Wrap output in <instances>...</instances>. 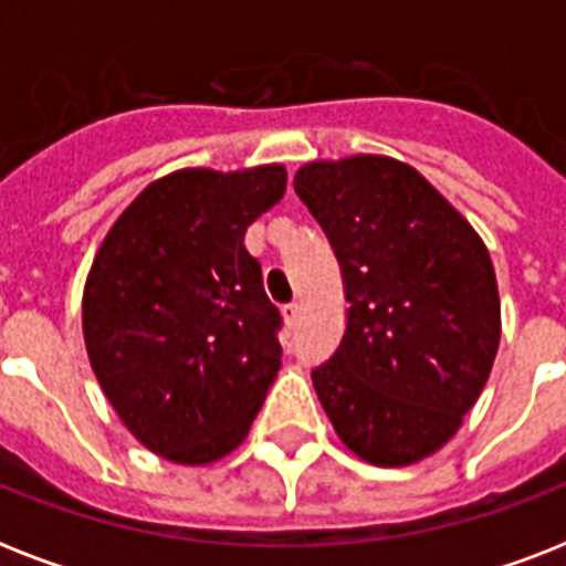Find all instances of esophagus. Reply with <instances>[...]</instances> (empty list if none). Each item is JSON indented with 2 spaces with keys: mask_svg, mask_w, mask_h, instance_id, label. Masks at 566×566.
Wrapping results in <instances>:
<instances>
[{
  "mask_svg": "<svg viewBox=\"0 0 566 566\" xmlns=\"http://www.w3.org/2000/svg\"><path fill=\"white\" fill-rule=\"evenodd\" d=\"M282 317H284V323H287V326H296V319H300V305H296V302H291V305H284L282 308Z\"/></svg>",
  "mask_w": 566,
  "mask_h": 566,
  "instance_id": "obj_1",
  "label": "esophagus"
}]
</instances>
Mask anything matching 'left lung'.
<instances>
[{"instance_id": "1", "label": "left lung", "mask_w": 566, "mask_h": 566, "mask_svg": "<svg viewBox=\"0 0 566 566\" xmlns=\"http://www.w3.org/2000/svg\"><path fill=\"white\" fill-rule=\"evenodd\" d=\"M293 188L344 273L346 332L311 378L355 455L405 467L458 431L500 349L482 238L420 172L385 155L305 164Z\"/></svg>"}]
</instances>
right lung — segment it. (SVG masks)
Listing matches in <instances>:
<instances>
[{"mask_svg":"<svg viewBox=\"0 0 566 566\" xmlns=\"http://www.w3.org/2000/svg\"><path fill=\"white\" fill-rule=\"evenodd\" d=\"M284 188L279 164L172 172L119 213L93 258L82 302L91 367L155 455L211 464L264 405L282 367V314L243 234Z\"/></svg>","mask_w":566,"mask_h":566,"instance_id":"1","label":"right lung"}]
</instances>
